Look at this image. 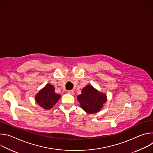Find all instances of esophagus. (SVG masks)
<instances>
[{
	"mask_svg": "<svg viewBox=\"0 0 153 153\" xmlns=\"http://www.w3.org/2000/svg\"><path fill=\"white\" fill-rule=\"evenodd\" d=\"M67 93L68 94H72V95H73L74 94V92L73 90H68V91H67Z\"/></svg>",
	"mask_w": 153,
	"mask_h": 153,
	"instance_id": "34e87169",
	"label": "esophagus"
}]
</instances>
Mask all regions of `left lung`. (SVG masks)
Instances as JSON below:
<instances>
[{
    "label": "left lung",
    "mask_w": 153,
    "mask_h": 153,
    "mask_svg": "<svg viewBox=\"0 0 153 153\" xmlns=\"http://www.w3.org/2000/svg\"><path fill=\"white\" fill-rule=\"evenodd\" d=\"M81 108L89 114L99 111L106 100V95L98 92L91 85H87L83 88L82 94L77 96Z\"/></svg>",
    "instance_id": "8db88e82"
}]
</instances>
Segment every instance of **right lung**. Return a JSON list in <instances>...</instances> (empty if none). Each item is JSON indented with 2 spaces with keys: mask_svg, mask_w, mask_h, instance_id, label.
<instances>
[{
  "mask_svg": "<svg viewBox=\"0 0 153 153\" xmlns=\"http://www.w3.org/2000/svg\"><path fill=\"white\" fill-rule=\"evenodd\" d=\"M60 95L54 92V87L47 84L36 96L37 103L45 110H50L59 100Z\"/></svg>",
  "mask_w": 153,
  "mask_h": 153,
  "instance_id": "obj_1",
  "label": "right lung"
}]
</instances>
